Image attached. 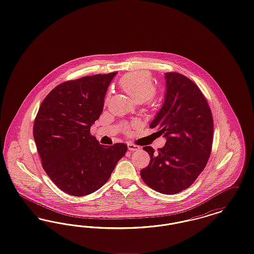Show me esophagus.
Here are the masks:
<instances>
[{
    "label": "esophagus",
    "mask_w": 254,
    "mask_h": 254,
    "mask_svg": "<svg viewBox=\"0 0 254 254\" xmlns=\"http://www.w3.org/2000/svg\"><path fill=\"white\" fill-rule=\"evenodd\" d=\"M127 148H128V150H130V151H135V150H139V149H140V146H139V145H134V144H131V143H128V144H127Z\"/></svg>",
    "instance_id": "34e87169"
}]
</instances>
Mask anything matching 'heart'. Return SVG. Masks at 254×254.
<instances>
[{
	"instance_id": "heart-1",
	"label": "heart",
	"mask_w": 254,
	"mask_h": 254,
	"mask_svg": "<svg viewBox=\"0 0 254 254\" xmlns=\"http://www.w3.org/2000/svg\"><path fill=\"white\" fill-rule=\"evenodd\" d=\"M120 86L135 102L148 101L156 93L152 78L145 72L126 74L120 80Z\"/></svg>"
}]
</instances>
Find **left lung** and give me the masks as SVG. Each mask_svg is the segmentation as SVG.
<instances>
[{"instance_id": "8db88e82", "label": "left lung", "mask_w": 254, "mask_h": 254, "mask_svg": "<svg viewBox=\"0 0 254 254\" xmlns=\"http://www.w3.org/2000/svg\"><path fill=\"white\" fill-rule=\"evenodd\" d=\"M164 102L149 127L164 135L166 145L151 146L148 166L141 170L145 184L164 194H175L190 187L205 169L210 155L213 120L199 87L180 73L165 74Z\"/></svg>"}]
</instances>
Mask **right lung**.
Masks as SVG:
<instances>
[{"label": "right lung", "mask_w": 254, "mask_h": 254, "mask_svg": "<svg viewBox=\"0 0 254 254\" xmlns=\"http://www.w3.org/2000/svg\"><path fill=\"white\" fill-rule=\"evenodd\" d=\"M116 74L64 82L41 104L33 127L37 150L49 178L65 193L85 196L98 190L127 149L123 143L100 145L90 135Z\"/></svg>", "instance_id": "add662e5"}]
</instances>
